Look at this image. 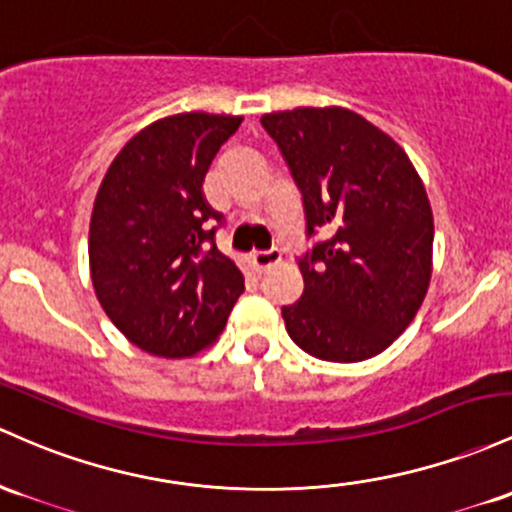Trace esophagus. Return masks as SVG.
<instances>
[{
  "mask_svg": "<svg viewBox=\"0 0 512 512\" xmlns=\"http://www.w3.org/2000/svg\"><path fill=\"white\" fill-rule=\"evenodd\" d=\"M279 260H282V255H279L277 250H269V252H255V255H250L252 267H255L257 272H267V269L277 265Z\"/></svg>",
  "mask_w": 512,
  "mask_h": 512,
  "instance_id": "1",
  "label": "esophagus"
}]
</instances>
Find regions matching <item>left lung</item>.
<instances>
[{
  "instance_id": "1",
  "label": "left lung",
  "mask_w": 512,
  "mask_h": 512,
  "mask_svg": "<svg viewBox=\"0 0 512 512\" xmlns=\"http://www.w3.org/2000/svg\"><path fill=\"white\" fill-rule=\"evenodd\" d=\"M303 194V296L282 308L289 338L325 362L384 352L423 306L432 277V209L406 150L345 106L262 116Z\"/></svg>"
}]
</instances>
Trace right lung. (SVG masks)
Returning <instances> with one entry per match:
<instances>
[{"mask_svg": "<svg viewBox=\"0 0 512 512\" xmlns=\"http://www.w3.org/2000/svg\"><path fill=\"white\" fill-rule=\"evenodd\" d=\"M243 116L184 111L136 133L106 170L89 221V274L111 323L143 352L194 357L226 328L245 277L213 243L201 184ZM212 247L206 248L205 243Z\"/></svg>", "mask_w": 512, "mask_h": 512, "instance_id": "add662e5", "label": "right lung"}]
</instances>
